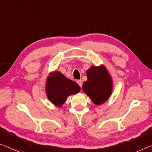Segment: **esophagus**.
Segmentation results:
<instances>
[{
  "label": "esophagus",
  "mask_w": 152,
  "mask_h": 152,
  "mask_svg": "<svg viewBox=\"0 0 152 152\" xmlns=\"http://www.w3.org/2000/svg\"><path fill=\"white\" fill-rule=\"evenodd\" d=\"M77 83L79 84V86H80V87H81V86H82V81L80 80V79H79V80H77Z\"/></svg>",
  "instance_id": "obj_1"
}]
</instances>
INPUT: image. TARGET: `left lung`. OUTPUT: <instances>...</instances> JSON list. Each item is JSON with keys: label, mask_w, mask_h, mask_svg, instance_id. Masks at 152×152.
<instances>
[{"label": "left lung", "mask_w": 152, "mask_h": 152, "mask_svg": "<svg viewBox=\"0 0 152 152\" xmlns=\"http://www.w3.org/2000/svg\"><path fill=\"white\" fill-rule=\"evenodd\" d=\"M88 80L84 81L82 89L96 105L103 104L110 97L113 82L104 66H91L86 72Z\"/></svg>", "instance_id": "obj_1"}]
</instances>
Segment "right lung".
Listing matches in <instances>:
<instances>
[{
    "instance_id": "1",
    "label": "right lung",
    "mask_w": 152,
    "mask_h": 152,
    "mask_svg": "<svg viewBox=\"0 0 152 152\" xmlns=\"http://www.w3.org/2000/svg\"><path fill=\"white\" fill-rule=\"evenodd\" d=\"M81 88L75 81L58 71L51 73L47 79L45 92L48 99L57 107H62L70 95L76 94Z\"/></svg>"
}]
</instances>
